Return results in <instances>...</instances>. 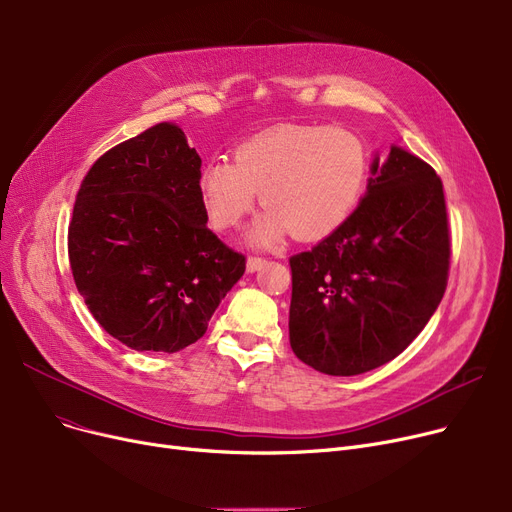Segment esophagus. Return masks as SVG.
I'll use <instances>...</instances> for the list:
<instances>
[{"label": "esophagus", "instance_id": "esophagus-1", "mask_svg": "<svg viewBox=\"0 0 512 512\" xmlns=\"http://www.w3.org/2000/svg\"><path fill=\"white\" fill-rule=\"evenodd\" d=\"M265 263H267V261H265L263 257H249V259H247V272H251V274H253V272H259Z\"/></svg>", "mask_w": 512, "mask_h": 512}]
</instances>
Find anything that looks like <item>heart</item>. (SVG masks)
<instances>
[{"label":"heart","mask_w":512,"mask_h":512,"mask_svg":"<svg viewBox=\"0 0 512 512\" xmlns=\"http://www.w3.org/2000/svg\"><path fill=\"white\" fill-rule=\"evenodd\" d=\"M367 172L369 151L355 130L290 124L238 145L234 164H205L199 193L209 224L228 230L253 209L261 191L267 211L249 230V240L272 247L288 230L315 240L340 228L363 197Z\"/></svg>","instance_id":"obj_1"}]
</instances>
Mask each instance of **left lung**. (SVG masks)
Instances as JSON below:
<instances>
[{
  "mask_svg": "<svg viewBox=\"0 0 512 512\" xmlns=\"http://www.w3.org/2000/svg\"><path fill=\"white\" fill-rule=\"evenodd\" d=\"M450 267L442 180L392 147L375 155L367 193L330 236L290 257V346L328 375L380 367L419 336L438 309Z\"/></svg>",
  "mask_w": 512,
  "mask_h": 512,
  "instance_id": "left-lung-1",
  "label": "left lung"
}]
</instances>
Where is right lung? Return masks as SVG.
I'll list each match as a JSON object with an SVG mask.
<instances>
[{
    "label": "right lung",
    "instance_id": "obj_1",
    "mask_svg": "<svg viewBox=\"0 0 512 512\" xmlns=\"http://www.w3.org/2000/svg\"><path fill=\"white\" fill-rule=\"evenodd\" d=\"M201 157L161 122L103 153L78 188L70 270L97 324L134 351L197 342L245 274V255L207 228Z\"/></svg>",
    "mask_w": 512,
    "mask_h": 512
}]
</instances>
